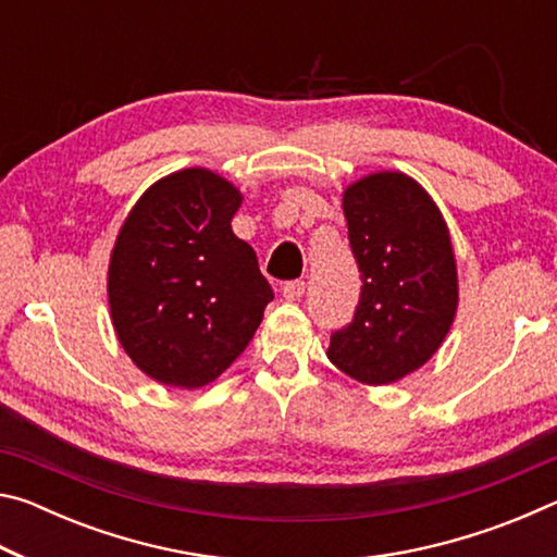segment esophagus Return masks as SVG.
Masks as SVG:
<instances>
[{
  "label": "esophagus",
  "mask_w": 557,
  "mask_h": 557,
  "mask_svg": "<svg viewBox=\"0 0 557 557\" xmlns=\"http://www.w3.org/2000/svg\"><path fill=\"white\" fill-rule=\"evenodd\" d=\"M305 280H292V282H285V287H282V297H285L287 301H297L301 299V295H305Z\"/></svg>",
  "instance_id": "esophagus-1"
}]
</instances>
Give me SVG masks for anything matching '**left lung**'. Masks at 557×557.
Returning <instances> with one entry per match:
<instances>
[{"label": "left lung", "instance_id": "1", "mask_svg": "<svg viewBox=\"0 0 557 557\" xmlns=\"http://www.w3.org/2000/svg\"><path fill=\"white\" fill-rule=\"evenodd\" d=\"M344 215L363 287L354 322L332 334L326 356L358 383H395L430 361L455 322L447 223L403 172L358 178L344 191Z\"/></svg>", "mask_w": 557, "mask_h": 557}]
</instances>
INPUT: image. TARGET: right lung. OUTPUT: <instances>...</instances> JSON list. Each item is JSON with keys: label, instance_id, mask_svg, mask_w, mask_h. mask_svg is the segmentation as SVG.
<instances>
[{"label": "right lung", "instance_id": "1", "mask_svg": "<svg viewBox=\"0 0 557 557\" xmlns=\"http://www.w3.org/2000/svg\"><path fill=\"white\" fill-rule=\"evenodd\" d=\"M243 196L191 166L159 178L122 223L108 270L110 317L139 371L201 388L228 369L272 301L256 250L233 233Z\"/></svg>", "mask_w": 557, "mask_h": 557}]
</instances>
